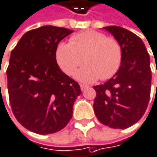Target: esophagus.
Here are the masks:
<instances>
[{
    "label": "esophagus",
    "instance_id": "34e87169",
    "mask_svg": "<svg viewBox=\"0 0 157 157\" xmlns=\"http://www.w3.org/2000/svg\"><path fill=\"white\" fill-rule=\"evenodd\" d=\"M80 87H81V90H82V91H84L85 89H87V88H88V86H87V85H85V84H81V85H80Z\"/></svg>",
    "mask_w": 157,
    "mask_h": 157
}]
</instances>
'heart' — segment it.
Wrapping results in <instances>:
<instances>
[{
	"mask_svg": "<svg viewBox=\"0 0 157 157\" xmlns=\"http://www.w3.org/2000/svg\"><path fill=\"white\" fill-rule=\"evenodd\" d=\"M56 62L62 71L74 75L76 69L84 63L75 77L79 81L93 82L99 78H110L119 70L122 59L120 43L103 33L87 30L75 34L69 43H60L56 51Z\"/></svg>",
	"mask_w": 157,
	"mask_h": 157,
	"instance_id": "1",
	"label": "heart"
}]
</instances>
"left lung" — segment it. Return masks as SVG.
Returning <instances> with one entry per match:
<instances>
[{
    "mask_svg": "<svg viewBox=\"0 0 157 157\" xmlns=\"http://www.w3.org/2000/svg\"><path fill=\"white\" fill-rule=\"evenodd\" d=\"M122 49L118 72L96 91L93 109L97 119L112 128H127L139 121L149 101L151 91L150 57L142 39L118 26L104 27Z\"/></svg>",
    "mask_w": 157,
    "mask_h": 157,
    "instance_id": "obj_1",
    "label": "left lung"
}]
</instances>
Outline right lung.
I'll return each mask as SVG.
<instances>
[{
    "label": "right lung",
    "instance_id": "right-lung-1",
    "mask_svg": "<svg viewBox=\"0 0 157 157\" xmlns=\"http://www.w3.org/2000/svg\"><path fill=\"white\" fill-rule=\"evenodd\" d=\"M73 30L43 26L26 32L10 53L8 92L12 112L24 128L40 135L63 129L82 92L56 63L59 42Z\"/></svg>",
    "mask_w": 157,
    "mask_h": 157
}]
</instances>
